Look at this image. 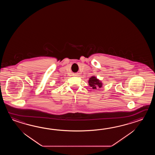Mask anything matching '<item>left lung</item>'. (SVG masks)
<instances>
[{
	"label": "left lung",
	"instance_id": "left-lung-1",
	"mask_svg": "<svg viewBox=\"0 0 155 155\" xmlns=\"http://www.w3.org/2000/svg\"><path fill=\"white\" fill-rule=\"evenodd\" d=\"M89 84L94 90H99L102 86V82L94 76H91L89 79Z\"/></svg>",
	"mask_w": 155,
	"mask_h": 155
}]
</instances>
